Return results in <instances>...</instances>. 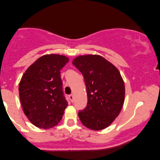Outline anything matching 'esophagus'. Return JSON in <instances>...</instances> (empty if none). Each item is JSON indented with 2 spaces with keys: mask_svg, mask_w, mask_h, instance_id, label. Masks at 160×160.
<instances>
[{
  "mask_svg": "<svg viewBox=\"0 0 160 160\" xmlns=\"http://www.w3.org/2000/svg\"><path fill=\"white\" fill-rule=\"evenodd\" d=\"M69 98L70 99V101H71V102H72V103H73V102H74V96H73V95H69Z\"/></svg>",
  "mask_w": 160,
  "mask_h": 160,
  "instance_id": "1",
  "label": "esophagus"
}]
</instances>
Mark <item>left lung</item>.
Returning a JSON list of instances; mask_svg holds the SVG:
<instances>
[{
	"label": "left lung",
	"mask_w": 160,
	"mask_h": 160,
	"mask_svg": "<svg viewBox=\"0 0 160 160\" xmlns=\"http://www.w3.org/2000/svg\"><path fill=\"white\" fill-rule=\"evenodd\" d=\"M72 64L84 78L88 102L78 112L82 124L93 130L108 128L118 116L125 100V84L118 69L97 54L78 56Z\"/></svg>",
	"instance_id": "left-lung-1"
}]
</instances>
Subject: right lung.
<instances>
[{
	"label": "right lung",
	"mask_w": 160,
	"mask_h": 160,
	"mask_svg": "<svg viewBox=\"0 0 160 160\" xmlns=\"http://www.w3.org/2000/svg\"><path fill=\"white\" fill-rule=\"evenodd\" d=\"M68 62L66 56L45 54L31 64L21 78L20 103L25 115L36 127L49 129L62 118L68 103L60 71Z\"/></svg>",
	"instance_id": "obj_1"
}]
</instances>
